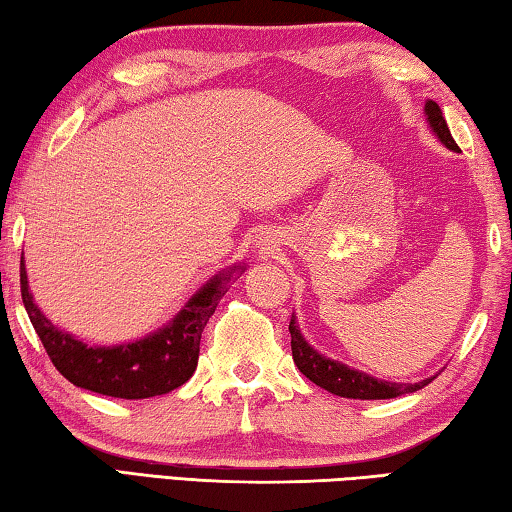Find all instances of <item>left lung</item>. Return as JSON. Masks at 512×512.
<instances>
[{
    "label": "left lung",
    "mask_w": 512,
    "mask_h": 512,
    "mask_svg": "<svg viewBox=\"0 0 512 512\" xmlns=\"http://www.w3.org/2000/svg\"><path fill=\"white\" fill-rule=\"evenodd\" d=\"M424 117H427L429 131L436 135V140L447 146L449 151L458 153V149L452 133H449L447 121L443 117V110L436 101L427 99L424 103ZM291 332V352L293 361H296L298 370L305 375L309 381H314L316 386L325 388V391L348 397V400H391V397H400L404 393L420 391L429 384L433 377L413 381V384H402V381H386L368 375V372L357 370L348 366V363L329 359L325 354H320L314 345H309L305 336H302L296 316H291L289 323Z\"/></svg>",
    "instance_id": "8db88e82"
}]
</instances>
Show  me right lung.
I'll return each instance as SVG.
<instances>
[{
  "mask_svg": "<svg viewBox=\"0 0 512 512\" xmlns=\"http://www.w3.org/2000/svg\"><path fill=\"white\" fill-rule=\"evenodd\" d=\"M244 271V264L223 268L185 302V307L167 325L142 339L117 345H88L51 323L29 289L24 253L20 287L31 325L60 375L85 391L121 400H146L171 393L194 375L207 320L212 318L230 282H235Z\"/></svg>",
  "mask_w": 512,
  "mask_h": 512,
  "instance_id": "1",
  "label": "right lung"
}]
</instances>
